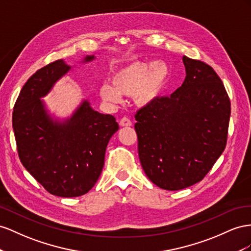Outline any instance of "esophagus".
Returning <instances> with one entry per match:
<instances>
[{
  "label": "esophagus",
  "mask_w": 251,
  "mask_h": 251,
  "mask_svg": "<svg viewBox=\"0 0 251 251\" xmlns=\"http://www.w3.org/2000/svg\"><path fill=\"white\" fill-rule=\"evenodd\" d=\"M131 121L128 119V118H126V117H124V118H122L121 119V121H120V125L121 126H125V127H128V126H131Z\"/></svg>",
  "instance_id": "esophagus-1"
}]
</instances>
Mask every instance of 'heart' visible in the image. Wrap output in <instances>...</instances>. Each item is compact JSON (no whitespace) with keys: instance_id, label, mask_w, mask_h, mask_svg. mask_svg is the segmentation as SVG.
<instances>
[{"instance_id":"b5f03b06","label":"heart","mask_w":251,"mask_h":251,"mask_svg":"<svg viewBox=\"0 0 251 251\" xmlns=\"http://www.w3.org/2000/svg\"><path fill=\"white\" fill-rule=\"evenodd\" d=\"M168 75V66L163 61H131L114 70L109 84L100 86L98 95L109 103H119L121 96H132L137 105L148 106L161 94Z\"/></svg>"}]
</instances>
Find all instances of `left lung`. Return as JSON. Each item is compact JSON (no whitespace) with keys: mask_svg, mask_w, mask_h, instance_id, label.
Listing matches in <instances>:
<instances>
[{"mask_svg":"<svg viewBox=\"0 0 251 251\" xmlns=\"http://www.w3.org/2000/svg\"><path fill=\"white\" fill-rule=\"evenodd\" d=\"M183 63L181 87L135 114L142 167L150 181L166 190L203 180L224 151L231 111L216 71L185 55Z\"/></svg>","mask_w":251,"mask_h":251,"instance_id":"1","label":"left lung"}]
</instances>
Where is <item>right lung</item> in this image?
Masks as SVG:
<instances>
[{
	"label": "right lung",
	"instance_id": "right-lung-1",
	"mask_svg": "<svg viewBox=\"0 0 251 251\" xmlns=\"http://www.w3.org/2000/svg\"><path fill=\"white\" fill-rule=\"evenodd\" d=\"M94 60L95 55H86L82 63ZM70 69L64 60L39 69L23 86L12 113L23 166L49 193L63 198L80 197L94 187L107 144L119 130L113 116L92 109L87 100L62 121L48 112L41 99Z\"/></svg>",
	"mask_w": 251,
	"mask_h": 251
}]
</instances>
